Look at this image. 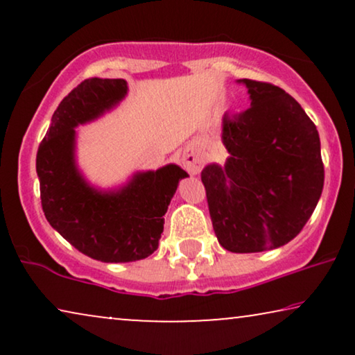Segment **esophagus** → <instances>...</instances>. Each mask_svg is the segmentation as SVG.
Returning <instances> with one entry per match:
<instances>
[{
	"instance_id": "34e87169",
	"label": "esophagus",
	"mask_w": 355,
	"mask_h": 355,
	"mask_svg": "<svg viewBox=\"0 0 355 355\" xmlns=\"http://www.w3.org/2000/svg\"><path fill=\"white\" fill-rule=\"evenodd\" d=\"M181 162H182L184 169H186L189 174H192V176H196V174L200 173V169L203 166V158L193 148L184 150Z\"/></svg>"
}]
</instances>
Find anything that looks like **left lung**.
<instances>
[{
    "mask_svg": "<svg viewBox=\"0 0 355 355\" xmlns=\"http://www.w3.org/2000/svg\"><path fill=\"white\" fill-rule=\"evenodd\" d=\"M250 108L225 114L226 163L203 168L218 242L234 254L278 249L299 234L323 191L318 130L279 87L239 79Z\"/></svg>",
    "mask_w": 355,
    "mask_h": 355,
    "instance_id": "obj_1",
    "label": "left lung"
}]
</instances>
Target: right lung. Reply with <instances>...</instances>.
Returning <instances> with one entry per match:
<instances>
[{"label":"right lung","instance_id":"1","mask_svg":"<svg viewBox=\"0 0 355 355\" xmlns=\"http://www.w3.org/2000/svg\"><path fill=\"white\" fill-rule=\"evenodd\" d=\"M124 79H87L58 106L37 152L42 207L48 223L77 250L105 263L147 259L158 249L164 213L189 174L169 163L137 171L113 189L87 181L76 159L79 125L94 123L128 95Z\"/></svg>","mask_w":355,"mask_h":355}]
</instances>
